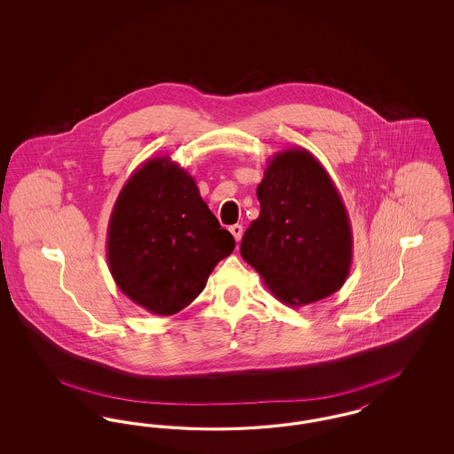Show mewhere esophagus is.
Segmentation results:
<instances>
[{
	"label": "esophagus",
	"instance_id": "esophagus-1",
	"mask_svg": "<svg viewBox=\"0 0 454 454\" xmlns=\"http://www.w3.org/2000/svg\"><path fill=\"white\" fill-rule=\"evenodd\" d=\"M230 231H231L233 238L237 239V243L241 239V237H243V226H241V224H233V226H230Z\"/></svg>",
	"mask_w": 454,
	"mask_h": 454
}]
</instances>
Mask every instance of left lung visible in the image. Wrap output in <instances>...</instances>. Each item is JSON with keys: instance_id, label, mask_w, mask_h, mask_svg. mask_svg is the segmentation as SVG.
Masks as SVG:
<instances>
[{"instance_id": "left-lung-1", "label": "left lung", "mask_w": 454, "mask_h": 454, "mask_svg": "<svg viewBox=\"0 0 454 454\" xmlns=\"http://www.w3.org/2000/svg\"><path fill=\"white\" fill-rule=\"evenodd\" d=\"M260 215L239 254L287 306L337 293L352 265V228L344 200L324 165L301 146L278 152L257 187Z\"/></svg>"}]
</instances>
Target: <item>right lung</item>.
Returning <instances> with one entry per match:
<instances>
[{
  "instance_id": "1",
  "label": "right lung",
  "mask_w": 454,
  "mask_h": 454,
  "mask_svg": "<svg viewBox=\"0 0 454 454\" xmlns=\"http://www.w3.org/2000/svg\"><path fill=\"white\" fill-rule=\"evenodd\" d=\"M235 248L199 194L194 176L167 156L136 168L114 204L107 262L117 287L153 315L194 301Z\"/></svg>"
}]
</instances>
